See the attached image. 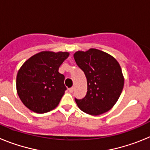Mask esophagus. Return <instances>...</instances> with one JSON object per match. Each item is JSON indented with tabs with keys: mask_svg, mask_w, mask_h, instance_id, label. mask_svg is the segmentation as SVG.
<instances>
[{
	"mask_svg": "<svg viewBox=\"0 0 150 150\" xmlns=\"http://www.w3.org/2000/svg\"><path fill=\"white\" fill-rule=\"evenodd\" d=\"M69 92H70V93H72L73 91H74V87H71V88H69Z\"/></svg>",
	"mask_w": 150,
	"mask_h": 150,
	"instance_id": "obj_1",
	"label": "esophagus"
}]
</instances>
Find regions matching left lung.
I'll list each match as a JSON object with an SVG mask.
<instances>
[{"instance_id":"left-lung-1","label":"left lung","mask_w":150,"mask_h":150,"mask_svg":"<svg viewBox=\"0 0 150 150\" xmlns=\"http://www.w3.org/2000/svg\"><path fill=\"white\" fill-rule=\"evenodd\" d=\"M74 58L87 79L86 95L83 99L75 98L78 107L92 116L109 111L124 86L120 64L110 55L96 49L76 52Z\"/></svg>"}]
</instances>
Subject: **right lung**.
Here are the masks:
<instances>
[{
	"instance_id": "right-lung-1",
	"label": "right lung",
	"mask_w": 150,
	"mask_h": 150,
	"mask_svg": "<svg viewBox=\"0 0 150 150\" xmlns=\"http://www.w3.org/2000/svg\"><path fill=\"white\" fill-rule=\"evenodd\" d=\"M68 56L67 52H40L28 59L18 70L17 93L29 110L44 113L59 105L67 89L64 76L59 69Z\"/></svg>"
}]
</instances>
